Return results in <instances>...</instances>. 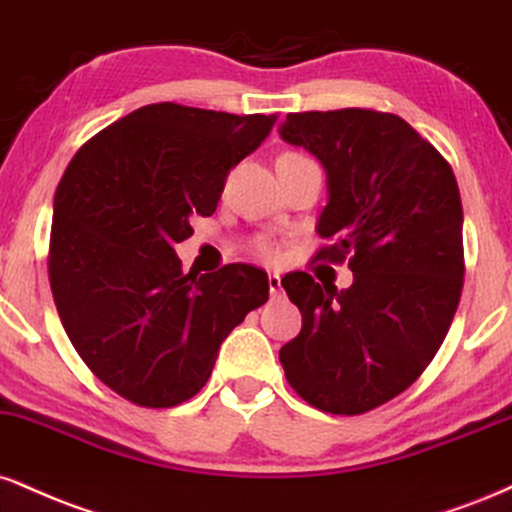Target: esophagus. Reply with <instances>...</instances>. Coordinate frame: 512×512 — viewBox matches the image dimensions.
<instances>
[{
    "mask_svg": "<svg viewBox=\"0 0 512 512\" xmlns=\"http://www.w3.org/2000/svg\"><path fill=\"white\" fill-rule=\"evenodd\" d=\"M269 291L276 298V295H281V276L279 274H269Z\"/></svg>",
    "mask_w": 512,
    "mask_h": 512,
    "instance_id": "obj_1",
    "label": "esophagus"
}]
</instances>
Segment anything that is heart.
Wrapping results in <instances>:
<instances>
[{
	"label": "heart",
	"mask_w": 512,
	"mask_h": 512,
	"mask_svg": "<svg viewBox=\"0 0 512 512\" xmlns=\"http://www.w3.org/2000/svg\"><path fill=\"white\" fill-rule=\"evenodd\" d=\"M252 250H255L260 257H264V260H274L276 257V248L269 243V240H262V238L255 240V243H252Z\"/></svg>",
	"instance_id": "heart-1"
}]
</instances>
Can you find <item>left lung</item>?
Instances as JSON below:
<instances>
[{
	"mask_svg": "<svg viewBox=\"0 0 512 512\" xmlns=\"http://www.w3.org/2000/svg\"><path fill=\"white\" fill-rule=\"evenodd\" d=\"M286 143L326 171L317 233L350 255L343 291L305 272L281 286L303 329L279 350L288 384L331 415H360L396 398L446 338L463 291V205L451 164L408 121L372 109L288 114Z\"/></svg>",
	"mask_w": 512,
	"mask_h": 512,
	"instance_id": "left-lung-1",
	"label": "left lung"
}]
</instances>
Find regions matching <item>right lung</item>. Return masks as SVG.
Listing matches in <instances>:
<instances>
[{
	"mask_svg": "<svg viewBox=\"0 0 512 512\" xmlns=\"http://www.w3.org/2000/svg\"><path fill=\"white\" fill-rule=\"evenodd\" d=\"M276 116L147 104L88 140L61 176L49 286L73 348L109 389L174 408L207 384L233 326L267 303V272H183L174 245Z\"/></svg>",
	"mask_w": 512,
	"mask_h": 512,
	"instance_id": "1",
	"label": "right lung"
}]
</instances>
